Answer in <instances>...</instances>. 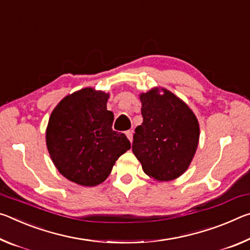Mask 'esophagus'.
<instances>
[{"label":"esophagus","mask_w":250,"mask_h":250,"mask_svg":"<svg viewBox=\"0 0 250 250\" xmlns=\"http://www.w3.org/2000/svg\"><path fill=\"white\" fill-rule=\"evenodd\" d=\"M126 136H127L129 142L132 143V141H133V132H132V130H127V132H126Z\"/></svg>","instance_id":"obj_1"}]
</instances>
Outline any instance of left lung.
Segmentation results:
<instances>
[{"label": "left lung", "mask_w": 250, "mask_h": 250, "mask_svg": "<svg viewBox=\"0 0 250 250\" xmlns=\"http://www.w3.org/2000/svg\"><path fill=\"white\" fill-rule=\"evenodd\" d=\"M155 87L140 95L142 125L135 128L133 153L146 175L168 182L187 170L199 141V124L187 104Z\"/></svg>", "instance_id": "1"}]
</instances>
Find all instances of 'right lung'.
Masks as SVG:
<instances>
[{"label": "right lung", "instance_id": "obj_1", "mask_svg": "<svg viewBox=\"0 0 250 250\" xmlns=\"http://www.w3.org/2000/svg\"><path fill=\"white\" fill-rule=\"evenodd\" d=\"M109 95L87 87L64 97L53 110L46 128L48 153L57 170L82 186H96L130 148L124 134L113 130L107 110Z\"/></svg>", "mask_w": 250, "mask_h": 250}]
</instances>
